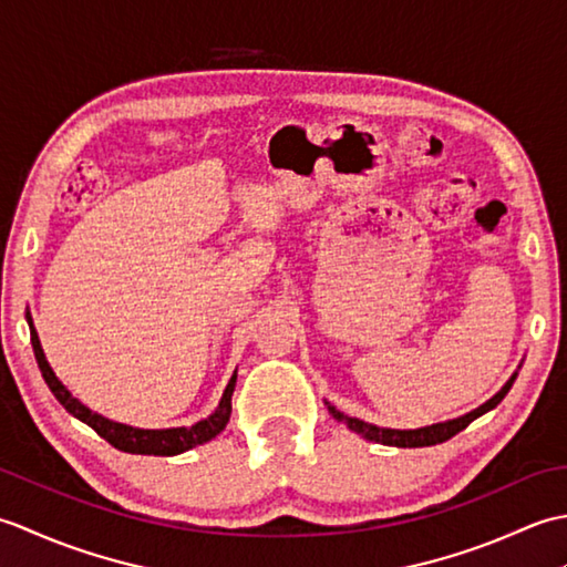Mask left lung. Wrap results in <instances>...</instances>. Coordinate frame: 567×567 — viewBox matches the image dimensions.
<instances>
[{"label":"left lung","instance_id":"1","mask_svg":"<svg viewBox=\"0 0 567 567\" xmlns=\"http://www.w3.org/2000/svg\"><path fill=\"white\" fill-rule=\"evenodd\" d=\"M516 375H519V372H514V375L507 382H504V388L495 396H489L485 404H480L477 409H473V412H467V414L457 416V419L439 421V424H431V426H421V429H384V426L368 424V421H363V419L348 416V414L339 412V409H336L329 402H323V404L329 406V414L336 421H341V424H346L351 431L360 433V436H363L365 441H375V443H382V445H396V449H424V445H436V443L453 439L457 431H463L470 424V421H475L477 416L487 414L489 409H495L504 400V396H507V392L512 390Z\"/></svg>","mask_w":567,"mask_h":567}]
</instances>
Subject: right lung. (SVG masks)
I'll use <instances>...</instances> for the list:
<instances>
[{
  "mask_svg": "<svg viewBox=\"0 0 567 567\" xmlns=\"http://www.w3.org/2000/svg\"><path fill=\"white\" fill-rule=\"evenodd\" d=\"M27 321H29V331H31V346L35 353V363H39V368H41V375L48 384V390L55 394V400L63 404L72 416L97 431L104 441H110L114 445V449L124 451V453H136V455H179L189 449H195V445H202V443L216 439L226 429L228 416H231V394L236 388V372L226 384L219 406H216L207 419H202L192 426H177V429H136V426L118 424V421H112L97 412H92V409L84 406L78 396H72V392L55 378L51 363L45 360L39 333H35V327H33L31 311H27Z\"/></svg>",
  "mask_w": 567,
  "mask_h": 567,
  "instance_id": "obj_1",
  "label": "right lung"
}]
</instances>
